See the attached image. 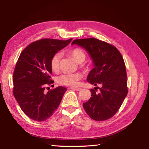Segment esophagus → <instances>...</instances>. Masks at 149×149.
Segmentation results:
<instances>
[{"instance_id": "esophagus-1", "label": "esophagus", "mask_w": 149, "mask_h": 149, "mask_svg": "<svg viewBox=\"0 0 149 149\" xmlns=\"http://www.w3.org/2000/svg\"><path fill=\"white\" fill-rule=\"evenodd\" d=\"M70 89H72V90H75V91H77L81 90V88H70Z\"/></svg>"}]
</instances>
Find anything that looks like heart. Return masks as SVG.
Listing matches in <instances>:
<instances>
[{"mask_svg":"<svg viewBox=\"0 0 149 149\" xmlns=\"http://www.w3.org/2000/svg\"><path fill=\"white\" fill-rule=\"evenodd\" d=\"M69 54L77 63L83 62L86 59V54L83 50L79 48H75L70 50ZM61 56L60 53H56L50 59V67L54 72H57L59 67V62ZM88 69V66L84 67ZM82 76L79 74H72V73H66L58 77V83L61 85L68 86H75L78 83V81L81 79Z\"/></svg>","mask_w":149,"mask_h":149,"instance_id":"b5f03b06","label":"heart"}]
</instances>
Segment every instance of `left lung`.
I'll return each mask as SVG.
<instances>
[{"label": "left lung", "instance_id": "1", "mask_svg": "<svg viewBox=\"0 0 149 149\" xmlns=\"http://www.w3.org/2000/svg\"><path fill=\"white\" fill-rule=\"evenodd\" d=\"M79 45L89 53L94 68L88 75L91 84H100L99 94L91 89V97L83 103L89 116L97 121H104L115 115L128 93L127 73L123 57L115 46L94 38L77 39L72 45Z\"/></svg>", "mask_w": 149, "mask_h": 149}]
</instances>
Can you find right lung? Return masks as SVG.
Returning a JSON list of instances; mask_svg holds the SVG:
<instances>
[{
    "label": "right lung",
    "mask_w": 149,
    "mask_h": 149,
    "mask_svg": "<svg viewBox=\"0 0 149 149\" xmlns=\"http://www.w3.org/2000/svg\"><path fill=\"white\" fill-rule=\"evenodd\" d=\"M72 38H45L29 44L19 56L13 77V95L21 109L32 120L42 122L58 109L66 88L58 86L45 92L51 79L52 57L70 43Z\"/></svg>",
    "instance_id": "add662e5"
}]
</instances>
